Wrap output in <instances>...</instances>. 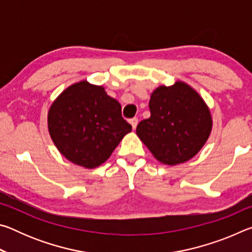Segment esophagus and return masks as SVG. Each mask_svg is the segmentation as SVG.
Returning <instances> with one entry per match:
<instances>
[{"instance_id": "obj_1", "label": "esophagus", "mask_w": 252, "mask_h": 252, "mask_svg": "<svg viewBox=\"0 0 252 252\" xmlns=\"http://www.w3.org/2000/svg\"><path fill=\"white\" fill-rule=\"evenodd\" d=\"M130 125L132 126V129L133 130H135V127H136V126H138V123H139V119L138 118H132V119H130Z\"/></svg>"}]
</instances>
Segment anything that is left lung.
<instances>
[{
  "instance_id": "obj_1",
  "label": "left lung",
  "mask_w": 252,
  "mask_h": 252,
  "mask_svg": "<svg viewBox=\"0 0 252 252\" xmlns=\"http://www.w3.org/2000/svg\"><path fill=\"white\" fill-rule=\"evenodd\" d=\"M151 117L136 126V134L157 160L174 165L194 157L211 132L208 106L183 82L159 87L149 102Z\"/></svg>"
}]
</instances>
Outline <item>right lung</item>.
Segmentation results:
<instances>
[{"mask_svg":"<svg viewBox=\"0 0 252 252\" xmlns=\"http://www.w3.org/2000/svg\"><path fill=\"white\" fill-rule=\"evenodd\" d=\"M49 132L59 151L84 168L99 167L109 159L123 136L132 130L121 114V104L102 87L87 81L63 91L51 105Z\"/></svg>","mask_w":252,"mask_h":252,"instance_id":"right-lung-1","label":"right lung"}]
</instances>
